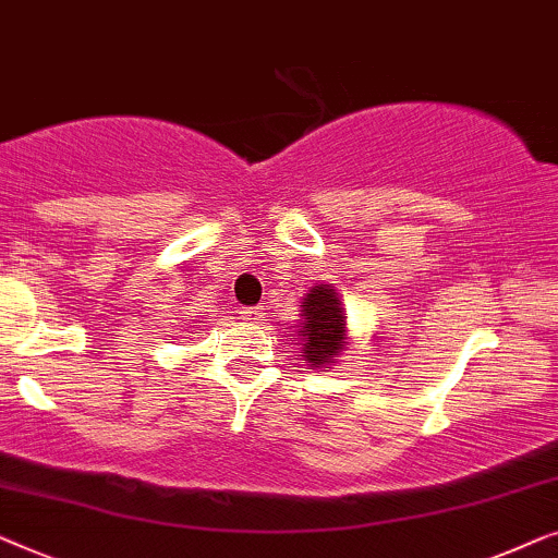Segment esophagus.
Instances as JSON below:
<instances>
[{
	"label": "esophagus",
	"instance_id": "34e87169",
	"mask_svg": "<svg viewBox=\"0 0 558 558\" xmlns=\"http://www.w3.org/2000/svg\"><path fill=\"white\" fill-rule=\"evenodd\" d=\"M240 318L245 320V324H260V320L265 318V313H263V305H250V308H242L240 311Z\"/></svg>",
	"mask_w": 558,
	"mask_h": 558
}]
</instances>
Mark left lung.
Listing matches in <instances>:
<instances>
[{
    "mask_svg": "<svg viewBox=\"0 0 558 558\" xmlns=\"http://www.w3.org/2000/svg\"><path fill=\"white\" fill-rule=\"evenodd\" d=\"M301 356L313 368H331L336 356L347 349V311L333 286H316L303 298Z\"/></svg>",
    "mask_w": 558,
    "mask_h": 558,
    "instance_id": "8db88e82",
    "label": "left lung"
}]
</instances>
